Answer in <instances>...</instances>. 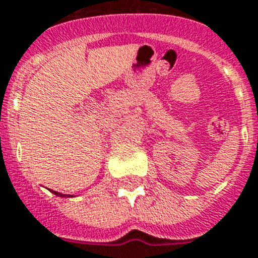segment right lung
Returning a JSON list of instances; mask_svg holds the SVG:
<instances>
[{"label": "right lung", "instance_id": "1", "mask_svg": "<svg viewBox=\"0 0 258 258\" xmlns=\"http://www.w3.org/2000/svg\"><path fill=\"white\" fill-rule=\"evenodd\" d=\"M52 194H55V195H56V197H60V198H73V195H67V194L56 192V191H52Z\"/></svg>", "mask_w": 258, "mask_h": 258}]
</instances>
